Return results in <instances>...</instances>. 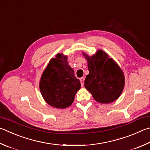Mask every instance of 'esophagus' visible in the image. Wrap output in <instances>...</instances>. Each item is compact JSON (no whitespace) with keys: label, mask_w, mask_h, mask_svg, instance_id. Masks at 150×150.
I'll use <instances>...</instances> for the list:
<instances>
[{"label":"esophagus","mask_w":150,"mask_h":150,"mask_svg":"<svg viewBox=\"0 0 150 150\" xmlns=\"http://www.w3.org/2000/svg\"><path fill=\"white\" fill-rule=\"evenodd\" d=\"M80 81H81V86H84V77H81L80 79Z\"/></svg>","instance_id":"1"}]
</instances>
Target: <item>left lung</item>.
Listing matches in <instances>:
<instances>
[{
  "instance_id": "1",
  "label": "left lung",
  "mask_w": 150,
  "mask_h": 150,
  "mask_svg": "<svg viewBox=\"0 0 150 150\" xmlns=\"http://www.w3.org/2000/svg\"><path fill=\"white\" fill-rule=\"evenodd\" d=\"M88 62L89 74L84 86L100 103H108L120 96L125 85V77L119 66L104 52L100 50L95 55L83 54Z\"/></svg>"
}]
</instances>
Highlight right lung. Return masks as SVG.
Here are the masks:
<instances>
[{"label":"right lung","instance_id":"right-lung-1","mask_svg":"<svg viewBox=\"0 0 150 150\" xmlns=\"http://www.w3.org/2000/svg\"><path fill=\"white\" fill-rule=\"evenodd\" d=\"M62 54L52 59L43 72L39 83L40 92L48 104L56 108H66L74 101L81 83L74 70Z\"/></svg>","mask_w":150,"mask_h":150}]
</instances>
